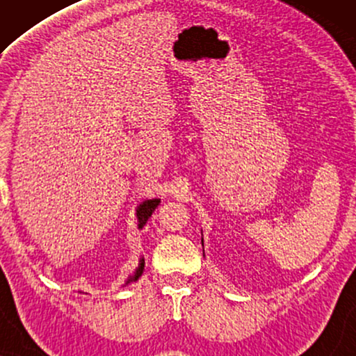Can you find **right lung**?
<instances>
[{"mask_svg":"<svg viewBox=\"0 0 356 356\" xmlns=\"http://www.w3.org/2000/svg\"><path fill=\"white\" fill-rule=\"evenodd\" d=\"M160 204V199H149V201L143 202L138 209V220H139V228H143L145 223H147V220L150 218V216H152V212L157 209V206ZM144 270V259L139 261V267L136 269V272L133 275H129V279L126 284H131V282H136L140 277V274H143Z\"/></svg>","mask_w":356,"mask_h":356,"instance_id":"right-lung-1","label":"right lung"}]
</instances>
